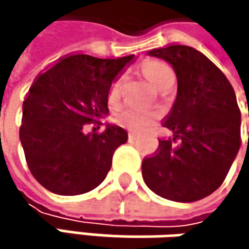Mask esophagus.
Listing matches in <instances>:
<instances>
[{
  "label": "esophagus",
  "instance_id": "obj_1",
  "mask_svg": "<svg viewBox=\"0 0 249 249\" xmlns=\"http://www.w3.org/2000/svg\"><path fill=\"white\" fill-rule=\"evenodd\" d=\"M128 140H129V142H135L138 140V135L131 131V132H128Z\"/></svg>",
  "mask_w": 249,
  "mask_h": 249
}]
</instances>
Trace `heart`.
Wrapping results in <instances>:
<instances>
[{"label":"heart","instance_id":"heart-1","mask_svg":"<svg viewBox=\"0 0 249 249\" xmlns=\"http://www.w3.org/2000/svg\"><path fill=\"white\" fill-rule=\"evenodd\" d=\"M144 75L147 76V79L157 88L160 89L163 85H166L167 82L174 80V73L172 68L163 62L159 60H151L147 62L144 65ZM121 90H123V77H117L108 92V99L109 104H117L121 98ZM115 120L121 125H124L126 128L132 129V131H144L147 129L151 123H153V114L148 111H141L137 108H131L126 107L124 109H121L117 115Z\"/></svg>","mask_w":249,"mask_h":249}]
</instances>
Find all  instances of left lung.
<instances>
[{"instance_id": "left-lung-1", "label": "left lung", "mask_w": 249, "mask_h": 249, "mask_svg": "<svg viewBox=\"0 0 249 249\" xmlns=\"http://www.w3.org/2000/svg\"><path fill=\"white\" fill-rule=\"evenodd\" d=\"M150 54L173 66L177 96L163 124L172 129L173 138L159 140L157 153L142 160V178L164 199L196 202L224 183L238 154L241 111L236 96L222 71L190 46L170 44Z\"/></svg>"}]
</instances>
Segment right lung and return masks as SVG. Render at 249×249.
<instances>
[{
    "label": "right lung",
    "instance_id": "right-lung-1",
    "mask_svg": "<svg viewBox=\"0 0 249 249\" xmlns=\"http://www.w3.org/2000/svg\"><path fill=\"white\" fill-rule=\"evenodd\" d=\"M132 59L69 54L34 79L23 102L20 140L28 169L43 187L75 196L105 180L128 134L111 124L102 132H86L85 125L102 124L109 88Z\"/></svg>",
    "mask_w": 249,
    "mask_h": 249
}]
</instances>
